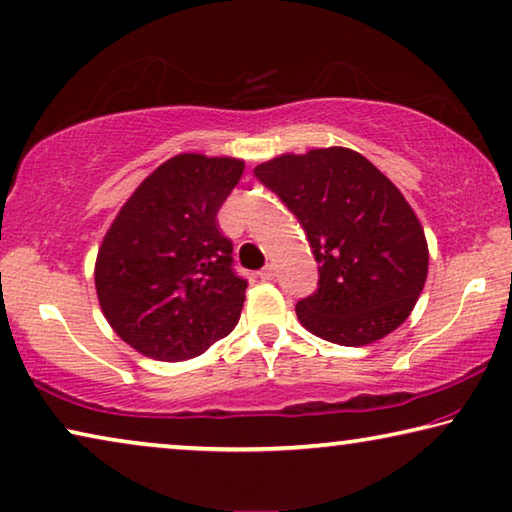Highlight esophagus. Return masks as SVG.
<instances>
[{
    "label": "esophagus",
    "instance_id": "34e87169",
    "mask_svg": "<svg viewBox=\"0 0 512 512\" xmlns=\"http://www.w3.org/2000/svg\"><path fill=\"white\" fill-rule=\"evenodd\" d=\"M257 276L262 278V280H273V278H276V266H273V264H266L264 269L257 273Z\"/></svg>",
    "mask_w": 512,
    "mask_h": 512
}]
</instances>
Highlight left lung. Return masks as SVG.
<instances>
[{
    "instance_id": "1",
    "label": "left lung",
    "mask_w": 512,
    "mask_h": 512,
    "mask_svg": "<svg viewBox=\"0 0 512 512\" xmlns=\"http://www.w3.org/2000/svg\"><path fill=\"white\" fill-rule=\"evenodd\" d=\"M255 177L299 218L319 264L317 292L296 303L305 329L345 347L398 329L423 292L430 255L395 183L345 147L282 154Z\"/></svg>"
}]
</instances>
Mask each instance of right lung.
Returning a JSON list of instances; mask_svg holds the SVG:
<instances>
[{
  "label": "right lung",
  "mask_w": 512,
  "mask_h": 512,
  "mask_svg": "<svg viewBox=\"0 0 512 512\" xmlns=\"http://www.w3.org/2000/svg\"><path fill=\"white\" fill-rule=\"evenodd\" d=\"M239 158L179 154L144 179L98 248L96 294L126 345L156 361L207 352L239 324L248 282L232 269L218 209Z\"/></svg>",
  "instance_id": "obj_1"
}]
</instances>
